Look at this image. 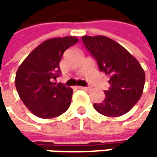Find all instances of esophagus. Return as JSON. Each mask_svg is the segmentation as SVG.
Listing matches in <instances>:
<instances>
[{
	"mask_svg": "<svg viewBox=\"0 0 157 157\" xmlns=\"http://www.w3.org/2000/svg\"><path fill=\"white\" fill-rule=\"evenodd\" d=\"M78 88H79V89H81V90H85V91L89 89L88 87H83V86H79Z\"/></svg>",
	"mask_w": 157,
	"mask_h": 157,
	"instance_id": "obj_1",
	"label": "esophagus"
}]
</instances>
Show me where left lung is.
Masks as SVG:
<instances>
[{"mask_svg":"<svg viewBox=\"0 0 157 157\" xmlns=\"http://www.w3.org/2000/svg\"><path fill=\"white\" fill-rule=\"evenodd\" d=\"M82 40L97 61L99 69L109 75L111 87L105 99L94 104L103 115L117 117L125 114L141 98L145 75L139 62L121 44L106 36H82Z\"/></svg>","mask_w":157,"mask_h":157,"instance_id":"1","label":"left lung"}]
</instances>
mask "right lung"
I'll list each match as a JSON object with an SVG mask.
<instances>
[{"instance_id":"1","label":"right lung","mask_w":157,"mask_h":157,"mask_svg":"<svg viewBox=\"0 0 157 157\" xmlns=\"http://www.w3.org/2000/svg\"><path fill=\"white\" fill-rule=\"evenodd\" d=\"M78 42L75 36L51 38L39 44L19 66L15 76L18 94L34 115L54 118L69 108L73 89L53 80L61 73L59 63L66 49Z\"/></svg>"}]
</instances>
